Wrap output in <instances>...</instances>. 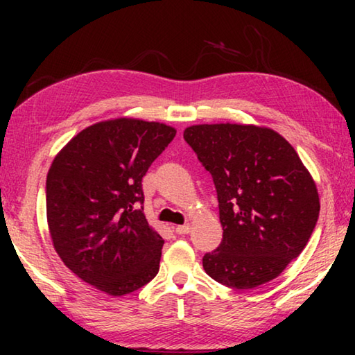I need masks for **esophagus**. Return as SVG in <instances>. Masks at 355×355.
Here are the masks:
<instances>
[{
  "instance_id": "obj_1",
  "label": "esophagus",
  "mask_w": 355,
  "mask_h": 355,
  "mask_svg": "<svg viewBox=\"0 0 355 355\" xmlns=\"http://www.w3.org/2000/svg\"><path fill=\"white\" fill-rule=\"evenodd\" d=\"M173 228H175V233H178V235H186V233H189V230H191V225H189V224H184V225H175Z\"/></svg>"
}]
</instances>
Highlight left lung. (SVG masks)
I'll return each instance as SVG.
<instances>
[{
	"label": "left lung",
	"instance_id": "8db88e82",
	"mask_svg": "<svg viewBox=\"0 0 355 355\" xmlns=\"http://www.w3.org/2000/svg\"><path fill=\"white\" fill-rule=\"evenodd\" d=\"M184 141L211 173L224 238L203 257L209 277L235 290L268 284L300 255L320 216L307 167L277 131L245 123H202Z\"/></svg>",
	"mask_w": 355,
	"mask_h": 355
}]
</instances>
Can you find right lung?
<instances>
[{
    "mask_svg": "<svg viewBox=\"0 0 355 355\" xmlns=\"http://www.w3.org/2000/svg\"><path fill=\"white\" fill-rule=\"evenodd\" d=\"M177 130L117 117L65 144L46 175V222L56 254L95 290L119 297L148 284L164 239L144 214L142 177Z\"/></svg>",
    "mask_w": 355,
    "mask_h": 355,
    "instance_id": "right-lung-1",
    "label": "right lung"
}]
</instances>
